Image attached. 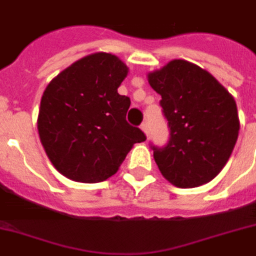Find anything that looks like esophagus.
Segmentation results:
<instances>
[{"label":"esophagus","instance_id":"esophagus-1","mask_svg":"<svg viewBox=\"0 0 256 256\" xmlns=\"http://www.w3.org/2000/svg\"><path fill=\"white\" fill-rule=\"evenodd\" d=\"M140 128H141V130H144V133H145L146 136H148V133H149V130H148V124L142 123V124H141V126H140Z\"/></svg>","mask_w":256,"mask_h":256}]
</instances>
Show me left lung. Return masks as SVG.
<instances>
[{
  "instance_id": "obj_1",
  "label": "left lung",
  "mask_w": 256,
  "mask_h": 256,
  "mask_svg": "<svg viewBox=\"0 0 256 256\" xmlns=\"http://www.w3.org/2000/svg\"><path fill=\"white\" fill-rule=\"evenodd\" d=\"M148 80L162 96L170 126L164 148L152 146L160 174L178 188H196L220 174L240 130L234 98L206 70L174 60L150 72Z\"/></svg>"
}]
</instances>
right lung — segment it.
I'll return each mask as SVG.
<instances>
[{
    "label": "right lung",
    "instance_id": "right-lung-1",
    "mask_svg": "<svg viewBox=\"0 0 256 256\" xmlns=\"http://www.w3.org/2000/svg\"><path fill=\"white\" fill-rule=\"evenodd\" d=\"M128 67L116 56L94 53L72 63L49 82L41 98L37 130L56 171L78 182L115 174L146 136L126 120L130 97L118 88Z\"/></svg>",
    "mask_w": 256,
    "mask_h": 256
}]
</instances>
